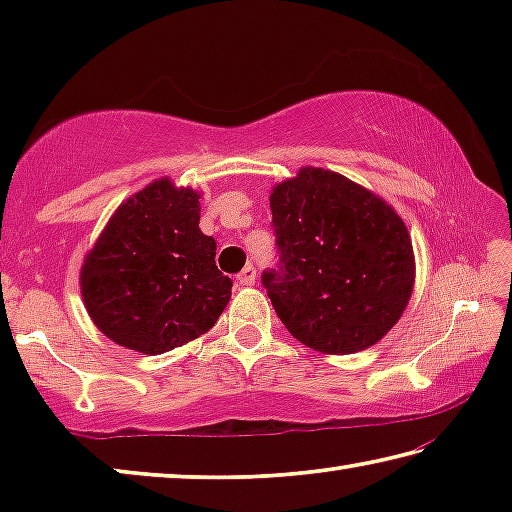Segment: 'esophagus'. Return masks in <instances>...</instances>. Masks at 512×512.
Masks as SVG:
<instances>
[{"instance_id":"34e87169","label":"esophagus","mask_w":512,"mask_h":512,"mask_svg":"<svg viewBox=\"0 0 512 512\" xmlns=\"http://www.w3.org/2000/svg\"><path fill=\"white\" fill-rule=\"evenodd\" d=\"M255 277H257V271H255V266H246L244 271H241L239 275H237V284L239 287H253L255 284Z\"/></svg>"}]
</instances>
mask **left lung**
<instances>
[{"label": "left lung", "instance_id": "1", "mask_svg": "<svg viewBox=\"0 0 512 512\" xmlns=\"http://www.w3.org/2000/svg\"><path fill=\"white\" fill-rule=\"evenodd\" d=\"M277 268L262 284L291 336L325 354L375 345L409 305L415 259L391 205L341 173L305 167L271 194Z\"/></svg>", "mask_w": 512, "mask_h": 512}]
</instances>
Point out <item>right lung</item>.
Returning a JSON list of instances; mask_svg holds the SVG:
<instances>
[{
  "label": "right lung",
  "instance_id": "1",
  "mask_svg": "<svg viewBox=\"0 0 512 512\" xmlns=\"http://www.w3.org/2000/svg\"><path fill=\"white\" fill-rule=\"evenodd\" d=\"M201 194L155 180L112 214L81 268L85 309L117 345L162 354L214 327L232 296L216 241L198 228Z\"/></svg>",
  "mask_w": 512,
  "mask_h": 512
}]
</instances>
